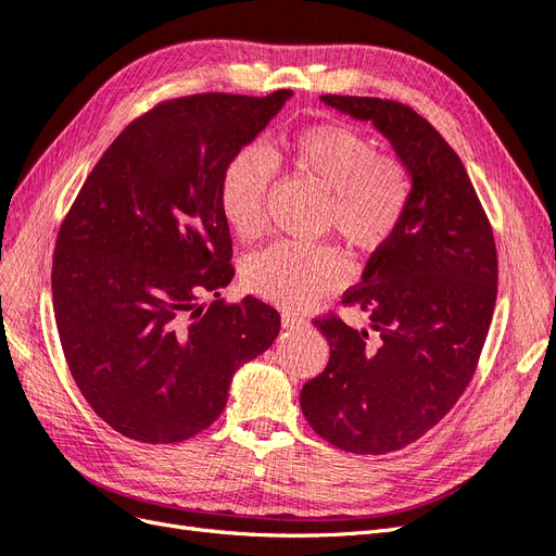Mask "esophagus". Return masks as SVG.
<instances>
[{"label":"esophagus","mask_w":556,"mask_h":556,"mask_svg":"<svg viewBox=\"0 0 556 556\" xmlns=\"http://www.w3.org/2000/svg\"><path fill=\"white\" fill-rule=\"evenodd\" d=\"M308 324V319L296 315V313H282V327L285 329H299V327H305Z\"/></svg>","instance_id":"34e87169"}]
</instances>
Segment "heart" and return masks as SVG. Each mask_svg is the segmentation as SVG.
Listing matches in <instances>:
<instances>
[{"instance_id": "1", "label": "heart", "mask_w": 556, "mask_h": 556, "mask_svg": "<svg viewBox=\"0 0 556 556\" xmlns=\"http://www.w3.org/2000/svg\"><path fill=\"white\" fill-rule=\"evenodd\" d=\"M301 177L331 193L327 225L352 251L375 253L384 248L407 216L412 175L397 156L379 154L366 132L342 124L305 126L278 144ZM276 163L260 147H245L227 163L220 179V212L241 239H255L266 223V195ZM348 271L333 248L276 243L243 266V282L260 299L285 308L311 303L344 282Z\"/></svg>"}]
</instances>
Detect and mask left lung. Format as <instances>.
Here are the masks:
<instances>
[{"instance_id": "obj_1", "label": "left lung", "mask_w": 556, "mask_h": 556, "mask_svg": "<svg viewBox=\"0 0 556 556\" xmlns=\"http://www.w3.org/2000/svg\"><path fill=\"white\" fill-rule=\"evenodd\" d=\"M321 101L370 122L414 186L395 237L342 296L368 315L370 329L336 315L315 319L331 356L301 391L303 416L319 437L381 455L424 437L469 387L494 313L496 248L463 161L428 119L368 96Z\"/></svg>"}]
</instances>
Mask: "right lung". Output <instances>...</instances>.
Returning a JSON list of instances; mask_svg holds the SVG:
<instances>
[{"instance_id": "right-lung-1", "label": "right lung", "mask_w": 556, "mask_h": 556, "mask_svg": "<svg viewBox=\"0 0 556 556\" xmlns=\"http://www.w3.org/2000/svg\"><path fill=\"white\" fill-rule=\"evenodd\" d=\"M290 96L159 103L108 147L60 227L52 303L68 370L128 439L175 444L206 430L239 366L280 331L260 299L198 301L235 276L223 172Z\"/></svg>"}]
</instances>
